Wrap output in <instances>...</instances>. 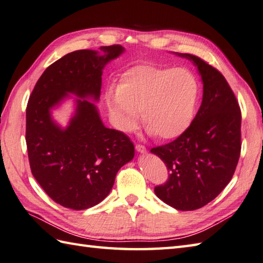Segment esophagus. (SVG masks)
I'll return each mask as SVG.
<instances>
[{
  "label": "esophagus",
  "mask_w": 263,
  "mask_h": 263,
  "mask_svg": "<svg viewBox=\"0 0 263 263\" xmlns=\"http://www.w3.org/2000/svg\"><path fill=\"white\" fill-rule=\"evenodd\" d=\"M135 148H136V151L141 152V153H146L147 152V148L144 145H142V144H136Z\"/></svg>",
  "instance_id": "34e87169"
}]
</instances>
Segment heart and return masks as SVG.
<instances>
[{"label": "heart", "instance_id": "heart-1", "mask_svg": "<svg viewBox=\"0 0 263 263\" xmlns=\"http://www.w3.org/2000/svg\"><path fill=\"white\" fill-rule=\"evenodd\" d=\"M197 95L196 79L186 69L143 64L122 74L108 105L121 130H133L141 112L144 126L155 137L174 139L190 127Z\"/></svg>", "mask_w": 263, "mask_h": 263}]
</instances>
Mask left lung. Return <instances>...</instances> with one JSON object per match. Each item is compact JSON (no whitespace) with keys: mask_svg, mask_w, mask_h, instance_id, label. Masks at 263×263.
<instances>
[{"mask_svg":"<svg viewBox=\"0 0 263 263\" xmlns=\"http://www.w3.org/2000/svg\"><path fill=\"white\" fill-rule=\"evenodd\" d=\"M192 60L203 82V99L187 130L175 141L153 147L169 177L155 186L160 200L177 210L192 211L216 199L236 169L240 147V108L222 73L201 58L178 53Z\"/></svg>","mask_w":263,"mask_h":263,"instance_id":"left-lung-1","label":"left lung"}]
</instances>
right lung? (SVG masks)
Instances as JSON below:
<instances>
[{
	"label": "right lung",
	"mask_w": 263,
	"mask_h": 263,
	"mask_svg": "<svg viewBox=\"0 0 263 263\" xmlns=\"http://www.w3.org/2000/svg\"><path fill=\"white\" fill-rule=\"evenodd\" d=\"M103 55L79 50L45 69L26 109V143L31 174L51 199L64 208L85 210L103 201L122 165L134 158L126 134L106 128L96 106L78 99L66 128L51 118V109L68 96L98 101L102 69L124 52L121 45L101 46Z\"/></svg>",
	"instance_id": "add662e5"
}]
</instances>
